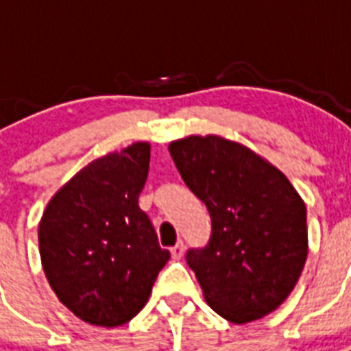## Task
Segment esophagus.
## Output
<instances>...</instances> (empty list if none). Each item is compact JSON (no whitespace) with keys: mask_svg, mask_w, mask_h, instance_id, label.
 Wrapping results in <instances>:
<instances>
[{"mask_svg":"<svg viewBox=\"0 0 351 351\" xmlns=\"http://www.w3.org/2000/svg\"><path fill=\"white\" fill-rule=\"evenodd\" d=\"M184 251H186V247H184V242L180 240L178 244L171 247V256H173L175 261H180L182 256H184Z\"/></svg>","mask_w":351,"mask_h":351,"instance_id":"1","label":"esophagus"}]
</instances>
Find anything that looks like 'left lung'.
<instances>
[{"label":"left lung","instance_id":"obj_1","mask_svg":"<svg viewBox=\"0 0 351 351\" xmlns=\"http://www.w3.org/2000/svg\"><path fill=\"white\" fill-rule=\"evenodd\" d=\"M169 153L211 217L209 244L186 256L209 308L233 324L277 310L308 256L304 200L282 171L234 140L191 134Z\"/></svg>","mask_w":351,"mask_h":351}]
</instances>
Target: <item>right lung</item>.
Listing matches in <instances>:
<instances>
[{
    "instance_id": "right-lung-1",
    "label": "right lung",
    "mask_w": 351,
    "mask_h": 351,
    "mask_svg": "<svg viewBox=\"0 0 351 351\" xmlns=\"http://www.w3.org/2000/svg\"><path fill=\"white\" fill-rule=\"evenodd\" d=\"M149 160V142L93 160L54 193L38 226L41 266L52 291L93 326L131 321L169 261L138 206Z\"/></svg>"
}]
</instances>
